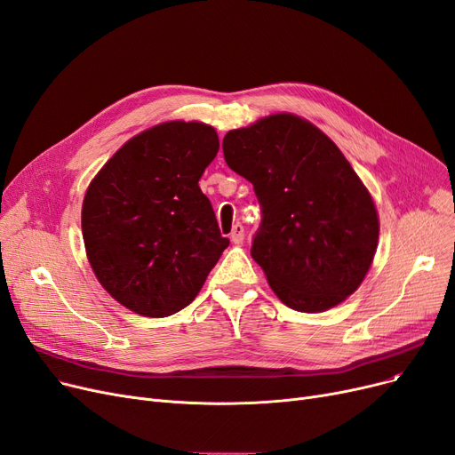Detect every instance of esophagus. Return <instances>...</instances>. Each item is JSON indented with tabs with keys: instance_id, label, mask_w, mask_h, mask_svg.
<instances>
[{
	"instance_id": "34e87169",
	"label": "esophagus",
	"mask_w": 455,
	"mask_h": 455,
	"mask_svg": "<svg viewBox=\"0 0 455 455\" xmlns=\"http://www.w3.org/2000/svg\"><path fill=\"white\" fill-rule=\"evenodd\" d=\"M243 238H245V228H243V225H242V223H235V225L232 227V232H230L232 243L240 245V243L243 242Z\"/></svg>"
}]
</instances>
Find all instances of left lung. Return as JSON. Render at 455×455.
Instances as JSON below:
<instances>
[{
	"label": "left lung",
	"mask_w": 455,
	"mask_h": 455,
	"mask_svg": "<svg viewBox=\"0 0 455 455\" xmlns=\"http://www.w3.org/2000/svg\"><path fill=\"white\" fill-rule=\"evenodd\" d=\"M223 154L260 203L251 256L284 305L323 312L361 286L378 249V212L322 130L290 113L269 115L230 130Z\"/></svg>",
	"instance_id": "1"
}]
</instances>
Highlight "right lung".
I'll list each match as a JSON object with an SVG mask.
<instances>
[{"label":"right lung","mask_w":455,"mask_h":455,"mask_svg":"<svg viewBox=\"0 0 455 455\" xmlns=\"http://www.w3.org/2000/svg\"><path fill=\"white\" fill-rule=\"evenodd\" d=\"M220 140L172 121L135 135L91 182L82 232L96 279L147 318L188 307L228 247L199 180Z\"/></svg>","instance_id":"right-lung-1"}]
</instances>
